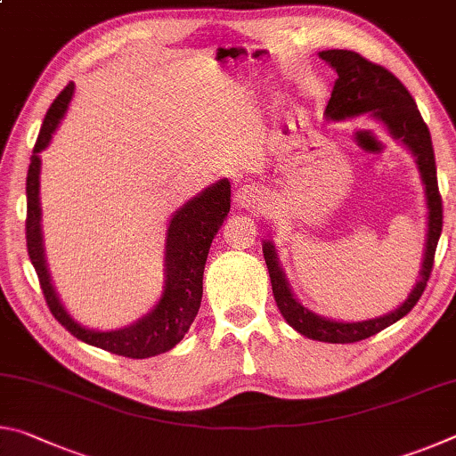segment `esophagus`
I'll return each mask as SVG.
<instances>
[{"mask_svg": "<svg viewBox=\"0 0 456 456\" xmlns=\"http://www.w3.org/2000/svg\"><path fill=\"white\" fill-rule=\"evenodd\" d=\"M235 203L243 209H256L261 203H264V191L256 184H243L235 192Z\"/></svg>", "mask_w": 456, "mask_h": 456, "instance_id": "1", "label": "esophagus"}]
</instances>
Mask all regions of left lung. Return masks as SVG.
Segmentation results:
<instances>
[{"mask_svg":"<svg viewBox=\"0 0 456 456\" xmlns=\"http://www.w3.org/2000/svg\"><path fill=\"white\" fill-rule=\"evenodd\" d=\"M318 56L323 61H328L338 74L326 112H323L326 118L339 122L362 117V114H370L376 122H380L388 130L390 136L403 144L404 149L411 151L414 157L428 209L427 243H424V257L416 285L396 310L372 320L338 322L307 310L293 296L289 281L285 280L275 245L272 241H264V257L269 277H272L273 297L283 320L297 334L310 339L328 344H352L374 336L384 328L403 320L420 299L432 272V264H435L436 243L443 231V200L441 195H438L435 151H432L430 133L427 125H424L411 92L404 88V84L395 74L386 70V68L372 64V61L362 58L356 52L323 50Z\"/></svg>","mask_w":456,"mask_h":456,"instance_id":"obj_1","label":"left lung"}]
</instances>
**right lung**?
I'll use <instances>...</instances> for the list:
<instances>
[{"label": "right lung", "mask_w": 456, "mask_h": 456, "mask_svg": "<svg viewBox=\"0 0 456 456\" xmlns=\"http://www.w3.org/2000/svg\"><path fill=\"white\" fill-rule=\"evenodd\" d=\"M74 96V82L60 92L53 100L37 136L34 154L29 159L26 195H28V219L26 241L28 256L40 280L45 304L61 326L74 338L90 346L102 348L125 358H151L173 350L187 334L192 320L197 318L203 297V272L209 256L211 243L219 233L223 221L231 209V184L227 179H219L209 184L197 197L187 200L181 209L173 213L167 227L165 241V285L157 305L138 318L130 326L118 330H92L76 322L60 302L52 277L45 264L44 235H42V205H40V152L48 149L52 136L68 112Z\"/></svg>", "instance_id": "obj_1"}]
</instances>
